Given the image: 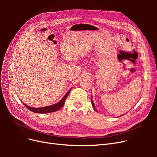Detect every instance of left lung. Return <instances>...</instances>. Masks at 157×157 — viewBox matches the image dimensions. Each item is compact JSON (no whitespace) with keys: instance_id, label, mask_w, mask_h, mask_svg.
Returning <instances> with one entry per match:
<instances>
[{"instance_id":"8db88e82","label":"left lung","mask_w":157,"mask_h":157,"mask_svg":"<svg viewBox=\"0 0 157 157\" xmlns=\"http://www.w3.org/2000/svg\"><path fill=\"white\" fill-rule=\"evenodd\" d=\"M91 98H92V96H91ZM91 102H92V106H93V107H94V109H95V110L96 111V109L95 108V106H94V102H93V100H92V99H91ZM121 116H122V115H121ZM121 116H120V117H121Z\"/></svg>"}]
</instances>
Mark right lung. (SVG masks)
Wrapping results in <instances>:
<instances>
[{"label":"right lung","instance_id":"add662e5","mask_svg":"<svg viewBox=\"0 0 157 157\" xmlns=\"http://www.w3.org/2000/svg\"><path fill=\"white\" fill-rule=\"evenodd\" d=\"M71 88L69 90V91L67 92L65 96H63V98L61 99V100L58 102L56 104H54V105H51L49 106H46V107H39V108H35V107H31L27 105L26 104H25L24 103H23L24 104V105L29 109V110L36 113H52V112H54L59 110L61 108H62V107L65 104V99H67L68 95L71 91Z\"/></svg>","mask_w":157,"mask_h":157}]
</instances>
